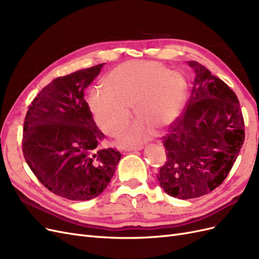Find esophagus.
Instances as JSON below:
<instances>
[{
    "mask_svg": "<svg viewBox=\"0 0 259 259\" xmlns=\"http://www.w3.org/2000/svg\"><path fill=\"white\" fill-rule=\"evenodd\" d=\"M143 149V146H132V147H127L126 150L127 151H136V150H142Z\"/></svg>",
    "mask_w": 259,
    "mask_h": 259,
    "instance_id": "obj_1",
    "label": "esophagus"
}]
</instances>
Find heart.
Listing matches in <instances>:
<instances>
[{
    "instance_id": "1",
    "label": "heart",
    "mask_w": 259,
    "mask_h": 259,
    "mask_svg": "<svg viewBox=\"0 0 259 259\" xmlns=\"http://www.w3.org/2000/svg\"><path fill=\"white\" fill-rule=\"evenodd\" d=\"M104 90H93L91 111L106 134L116 136L131 121V107L138 120L123 133V144L150 138L154 127L174 122L183 105L185 81L176 72L154 62L128 61L115 67L103 79Z\"/></svg>"
}]
</instances>
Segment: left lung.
<instances>
[{"label": "left lung", "instance_id": "1", "mask_svg": "<svg viewBox=\"0 0 259 259\" xmlns=\"http://www.w3.org/2000/svg\"><path fill=\"white\" fill-rule=\"evenodd\" d=\"M185 112L163 137L166 162L156 174L167 194L182 200L199 198L221 186L244 142L239 99L219 77L197 61Z\"/></svg>", "mask_w": 259, "mask_h": 259}]
</instances>
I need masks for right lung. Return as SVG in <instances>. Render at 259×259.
I'll use <instances>...</instances> for the list:
<instances>
[{
  "label": "right lung",
  "mask_w": 259,
  "mask_h": 259,
  "mask_svg": "<svg viewBox=\"0 0 259 259\" xmlns=\"http://www.w3.org/2000/svg\"><path fill=\"white\" fill-rule=\"evenodd\" d=\"M104 64L59 76L37 94L23 123L22 152L40 183L72 201H88L103 192L121 153L100 149L105 135L93 119L84 90Z\"/></svg>",
  "instance_id": "add662e5"
}]
</instances>
